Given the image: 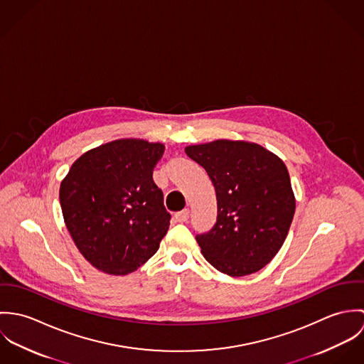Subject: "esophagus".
<instances>
[{"instance_id":"1","label":"esophagus","mask_w":364,"mask_h":364,"mask_svg":"<svg viewBox=\"0 0 364 364\" xmlns=\"http://www.w3.org/2000/svg\"><path fill=\"white\" fill-rule=\"evenodd\" d=\"M189 208H185V210H182V211H179V213H176L175 214V218H176V221H179V223H185V221H188V218H189Z\"/></svg>"}]
</instances>
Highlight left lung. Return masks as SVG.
<instances>
[{"mask_svg": "<svg viewBox=\"0 0 364 364\" xmlns=\"http://www.w3.org/2000/svg\"><path fill=\"white\" fill-rule=\"evenodd\" d=\"M185 153L200 164L217 198V223L196 235L211 266L231 277L260 270L282 248L296 211L284 162L257 143L214 140Z\"/></svg>", "mask_w": 364, "mask_h": 364, "instance_id": "1", "label": "left lung"}]
</instances>
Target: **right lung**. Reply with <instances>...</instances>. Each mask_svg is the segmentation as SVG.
<instances>
[{"label":"right lung","mask_w":364,"mask_h":364,"mask_svg":"<svg viewBox=\"0 0 364 364\" xmlns=\"http://www.w3.org/2000/svg\"><path fill=\"white\" fill-rule=\"evenodd\" d=\"M162 143L119 139L84 153L60 185L65 227L95 269L127 274L150 259L169 228L153 171Z\"/></svg>","instance_id":"add662e5"}]
</instances>
